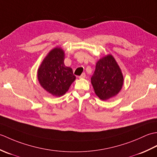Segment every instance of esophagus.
<instances>
[{
    "mask_svg": "<svg viewBox=\"0 0 157 157\" xmlns=\"http://www.w3.org/2000/svg\"><path fill=\"white\" fill-rule=\"evenodd\" d=\"M79 78H86V73H83L79 77Z\"/></svg>",
    "mask_w": 157,
    "mask_h": 157,
    "instance_id": "esophagus-1",
    "label": "esophagus"
}]
</instances>
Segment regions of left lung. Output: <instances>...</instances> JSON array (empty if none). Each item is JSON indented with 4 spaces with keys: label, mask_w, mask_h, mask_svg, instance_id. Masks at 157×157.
<instances>
[{
    "label": "left lung",
    "mask_w": 157,
    "mask_h": 157,
    "mask_svg": "<svg viewBox=\"0 0 157 157\" xmlns=\"http://www.w3.org/2000/svg\"><path fill=\"white\" fill-rule=\"evenodd\" d=\"M91 83L96 94L105 101L119 92L123 84V77L119 65L111 55L96 63Z\"/></svg>",
    "instance_id": "left-lung-1"
}]
</instances>
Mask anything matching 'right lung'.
Returning a JSON list of instances; mask_svg holds the SVG:
<instances>
[{
	"mask_svg": "<svg viewBox=\"0 0 157 157\" xmlns=\"http://www.w3.org/2000/svg\"><path fill=\"white\" fill-rule=\"evenodd\" d=\"M65 54L61 48L48 53L38 70V79L42 87L55 96L65 94L75 79L71 68L64 65Z\"/></svg>",
	"mask_w": 157,
	"mask_h": 157,
	"instance_id": "obj_1",
	"label": "right lung"
}]
</instances>
